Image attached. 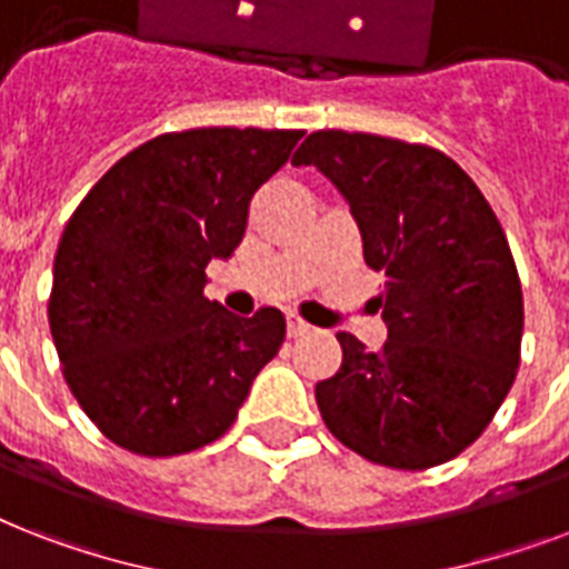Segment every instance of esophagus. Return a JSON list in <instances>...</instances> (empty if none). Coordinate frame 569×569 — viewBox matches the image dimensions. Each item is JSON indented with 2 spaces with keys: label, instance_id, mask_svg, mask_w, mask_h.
Instances as JSON below:
<instances>
[{
  "label": "esophagus",
  "instance_id": "1",
  "mask_svg": "<svg viewBox=\"0 0 569 569\" xmlns=\"http://www.w3.org/2000/svg\"><path fill=\"white\" fill-rule=\"evenodd\" d=\"M310 330H312L310 325H307V321H303V319H298L295 312H289V316H286V333H289V337H292V339L307 337Z\"/></svg>",
  "mask_w": 569,
  "mask_h": 569
}]
</instances>
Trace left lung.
Wrapping results in <instances>:
<instances>
[{
    "label": "left lung",
    "instance_id": "obj_1",
    "mask_svg": "<svg viewBox=\"0 0 569 569\" xmlns=\"http://www.w3.org/2000/svg\"><path fill=\"white\" fill-rule=\"evenodd\" d=\"M351 206L366 266L387 274V342L337 333L342 366L316 383L330 433L366 460L428 469L481 437L508 396L522 339V289L502 223L440 150L325 129L292 159Z\"/></svg>",
    "mask_w": 569,
    "mask_h": 569
}]
</instances>
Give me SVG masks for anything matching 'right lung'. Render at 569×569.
I'll return each mask as SVG.
<instances>
[{
  "mask_svg": "<svg viewBox=\"0 0 569 569\" xmlns=\"http://www.w3.org/2000/svg\"><path fill=\"white\" fill-rule=\"evenodd\" d=\"M301 129H189L127 153L67 221L49 330L76 401L111 442L147 458L218 440L283 346L274 307L232 316L203 295L250 200Z\"/></svg>",
  "mask_w": 569,
  "mask_h": 569,
  "instance_id": "right-lung-1",
  "label": "right lung"
}]
</instances>
